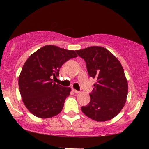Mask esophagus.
Masks as SVG:
<instances>
[{"mask_svg":"<svg viewBox=\"0 0 149 149\" xmlns=\"http://www.w3.org/2000/svg\"><path fill=\"white\" fill-rule=\"evenodd\" d=\"M72 91L73 92H75V93H79V91H78V90H75V89H72Z\"/></svg>","mask_w":149,"mask_h":149,"instance_id":"obj_1","label":"esophagus"}]
</instances>
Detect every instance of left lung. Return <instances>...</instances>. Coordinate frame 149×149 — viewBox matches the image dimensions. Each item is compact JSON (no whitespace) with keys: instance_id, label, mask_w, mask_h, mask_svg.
Instances as JSON below:
<instances>
[{"instance_id":"obj_1","label":"left lung","mask_w":149,"mask_h":149,"mask_svg":"<svg viewBox=\"0 0 149 149\" xmlns=\"http://www.w3.org/2000/svg\"><path fill=\"white\" fill-rule=\"evenodd\" d=\"M76 52L86 63L89 76L97 80L90 94V103L81 107L82 111L94 120L112 119L122 110L127 96V80L122 65L111 52L100 46Z\"/></svg>"}]
</instances>
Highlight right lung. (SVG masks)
Returning a JSON list of instances; mask_svg holds the SVG:
<instances>
[{
  "instance_id": "right-lung-1",
  "label": "right lung",
  "mask_w": 149,
  "mask_h": 149,
  "mask_svg": "<svg viewBox=\"0 0 149 149\" xmlns=\"http://www.w3.org/2000/svg\"><path fill=\"white\" fill-rule=\"evenodd\" d=\"M76 57L74 50L45 45L27 59L19 77V88L24 104L33 115L48 118L61 111L71 88L54 80L61 66Z\"/></svg>"
}]
</instances>
